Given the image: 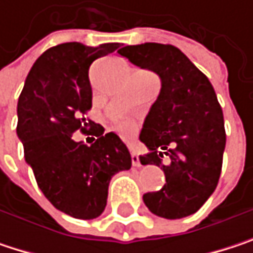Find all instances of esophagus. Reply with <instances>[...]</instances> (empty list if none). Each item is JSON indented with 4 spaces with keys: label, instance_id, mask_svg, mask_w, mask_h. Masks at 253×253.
Returning a JSON list of instances; mask_svg holds the SVG:
<instances>
[{
    "label": "esophagus",
    "instance_id": "esophagus-1",
    "mask_svg": "<svg viewBox=\"0 0 253 253\" xmlns=\"http://www.w3.org/2000/svg\"><path fill=\"white\" fill-rule=\"evenodd\" d=\"M131 164H133L134 167H140V160H139L137 154L133 152V151H131Z\"/></svg>",
    "mask_w": 253,
    "mask_h": 253
}]
</instances>
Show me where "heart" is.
<instances>
[{"instance_id": "1", "label": "heart", "mask_w": 253, "mask_h": 253, "mask_svg": "<svg viewBox=\"0 0 253 253\" xmlns=\"http://www.w3.org/2000/svg\"><path fill=\"white\" fill-rule=\"evenodd\" d=\"M116 127H117V131L123 136H130L133 134V131L136 130V122L131 120V119H119L116 122Z\"/></svg>"}]
</instances>
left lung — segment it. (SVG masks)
I'll use <instances>...</instances> for the list:
<instances>
[{
	"label": "left lung",
	"mask_w": 253,
	"mask_h": 253,
	"mask_svg": "<svg viewBox=\"0 0 253 253\" xmlns=\"http://www.w3.org/2000/svg\"><path fill=\"white\" fill-rule=\"evenodd\" d=\"M119 54L161 80L139 134L149 152L139 158L143 166L161 167L167 183L158 192L145 193L143 202L163 218L192 215L215 190L223 166L226 130L215 90L173 45H127Z\"/></svg>",
	"instance_id": "left-lung-1"
}]
</instances>
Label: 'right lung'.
I'll list each match as a JSON object with an SVG mask.
<instances>
[{
	"mask_svg": "<svg viewBox=\"0 0 253 253\" xmlns=\"http://www.w3.org/2000/svg\"><path fill=\"white\" fill-rule=\"evenodd\" d=\"M119 46L66 42L46 49L32 66L17 102V136L39 189L57 210L80 220L102 214L111 177L131 167L130 152L114 131L99 127L89 146L72 137L87 126L82 114L92 107L90 64Z\"/></svg>",
	"mask_w": 253,
	"mask_h": 253,
	"instance_id": "1",
	"label": "right lung"
}]
</instances>
